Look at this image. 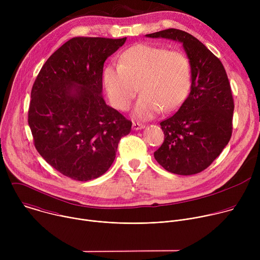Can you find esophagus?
Instances as JSON below:
<instances>
[{
    "label": "esophagus",
    "mask_w": 260,
    "mask_h": 260,
    "mask_svg": "<svg viewBox=\"0 0 260 260\" xmlns=\"http://www.w3.org/2000/svg\"><path fill=\"white\" fill-rule=\"evenodd\" d=\"M145 127V125L144 124H142V123H139V122H133V128L134 129H136V131H138V129H142V128H144Z\"/></svg>",
    "instance_id": "1"
}]
</instances>
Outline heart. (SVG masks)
Masks as SVG:
<instances>
[{
	"instance_id": "1",
	"label": "heart",
	"mask_w": 260,
	"mask_h": 260,
	"mask_svg": "<svg viewBox=\"0 0 260 260\" xmlns=\"http://www.w3.org/2000/svg\"><path fill=\"white\" fill-rule=\"evenodd\" d=\"M104 84L115 108L126 110L142 91L135 115L149 119L164 111H173L186 100L191 87V66L188 57L178 50L138 44L125 50L119 63L108 64Z\"/></svg>"
}]
</instances>
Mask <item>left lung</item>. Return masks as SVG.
<instances>
[{
    "mask_svg": "<svg viewBox=\"0 0 260 260\" xmlns=\"http://www.w3.org/2000/svg\"><path fill=\"white\" fill-rule=\"evenodd\" d=\"M146 37L182 43L191 66L190 93L174 115L160 122L165 141L154 157L173 174L201 173L220 155L233 133L235 104L225 69L186 31L168 28Z\"/></svg>",
    "mask_w": 260,
    "mask_h": 260,
    "instance_id": "obj_1",
    "label": "left lung"
}]
</instances>
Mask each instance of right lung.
<instances>
[{"instance_id":"add662e5","label":"right lung","mask_w":260,"mask_h":260,"mask_svg":"<svg viewBox=\"0 0 260 260\" xmlns=\"http://www.w3.org/2000/svg\"><path fill=\"white\" fill-rule=\"evenodd\" d=\"M126 38L76 37L43 64L31 92L27 121L39 154L63 176L89 181L113 164L132 121L102 96L106 59Z\"/></svg>"}]
</instances>
